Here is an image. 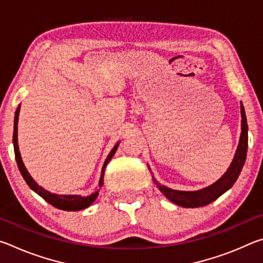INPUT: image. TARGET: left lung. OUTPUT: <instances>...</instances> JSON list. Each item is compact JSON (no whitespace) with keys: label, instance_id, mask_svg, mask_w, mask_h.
<instances>
[{"label":"left lung","instance_id":"left-lung-1","mask_svg":"<svg viewBox=\"0 0 263 263\" xmlns=\"http://www.w3.org/2000/svg\"><path fill=\"white\" fill-rule=\"evenodd\" d=\"M241 117V136H240L237 153L234 155V159L232 163H231L229 171L226 172L224 176L218 180L216 183H213L212 185L208 186V188L198 191H179L169 189L167 186L160 185V183L153 180L154 183L158 185V188L161 190V193L166 196L169 201H172L173 203L183 208L204 206L212 203L213 201H216L219 196L224 194L225 191H228L231 186L234 184V182L237 181L240 175V172H241L245 161H246L248 147V126L242 104Z\"/></svg>","mask_w":263,"mask_h":263}]
</instances>
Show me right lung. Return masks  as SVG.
<instances>
[{"mask_svg": "<svg viewBox=\"0 0 263 263\" xmlns=\"http://www.w3.org/2000/svg\"><path fill=\"white\" fill-rule=\"evenodd\" d=\"M18 114H20V105L17 108L16 112H15V121H14V137H12V142H14V149H15V158L17 161V166L20 168V172L22 176L24 177V180L28 185L33 191H35L41 197H43L47 203H50L51 205L54 208L60 209V210H65V211H79V210H83V209L88 208L90 204L95 201L97 195H99V190L96 193L91 194L90 196H87V197H82L80 195H55V194H51L48 193L47 190L42 188L41 185H38L35 182L33 181L32 177L26 171V168L24 166L23 161H22L21 154H20V149H18V144H17V123H18ZM118 147V144L115 146L111 151L110 154L106 158L105 162L103 164V168H102V175H101V180H100V184L99 186L101 188L104 183V172H105V167L106 164L109 163L111 158L114 157V154L116 152V149Z\"/></svg>", "mask_w": 263, "mask_h": 263, "instance_id": "1", "label": "right lung"}]
</instances>
